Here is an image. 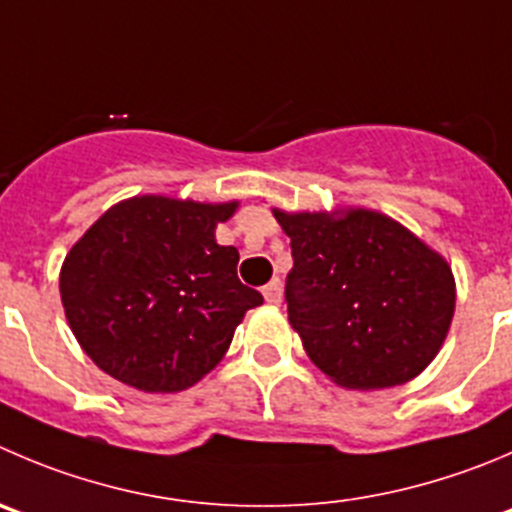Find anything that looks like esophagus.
Segmentation results:
<instances>
[{
    "instance_id": "1",
    "label": "esophagus",
    "mask_w": 512,
    "mask_h": 512,
    "mask_svg": "<svg viewBox=\"0 0 512 512\" xmlns=\"http://www.w3.org/2000/svg\"><path fill=\"white\" fill-rule=\"evenodd\" d=\"M264 299L269 304H281V281L274 279L264 286Z\"/></svg>"
}]
</instances>
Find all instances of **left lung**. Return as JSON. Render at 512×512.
<instances>
[{"label":"left lung","mask_w":512,"mask_h":512,"mask_svg":"<svg viewBox=\"0 0 512 512\" xmlns=\"http://www.w3.org/2000/svg\"><path fill=\"white\" fill-rule=\"evenodd\" d=\"M294 269L286 311L311 362L349 389L405 384L440 352L455 279L440 253L382 213H281Z\"/></svg>","instance_id":"8db88e82"}]
</instances>
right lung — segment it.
<instances>
[{
  "label": "right lung",
  "instance_id": "right-lung-1",
  "mask_svg": "<svg viewBox=\"0 0 512 512\" xmlns=\"http://www.w3.org/2000/svg\"><path fill=\"white\" fill-rule=\"evenodd\" d=\"M236 203L130 198L67 253L60 294L87 357L143 392H180L211 372L264 296L241 284L238 251L216 223Z\"/></svg>",
  "mask_w": 512,
  "mask_h": 512
}]
</instances>
